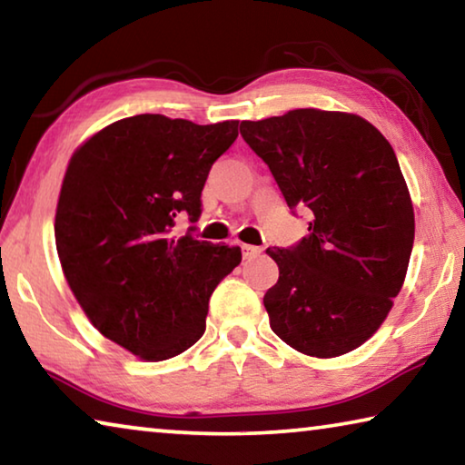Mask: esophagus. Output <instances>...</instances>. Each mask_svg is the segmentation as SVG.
Segmentation results:
<instances>
[{
  "label": "esophagus",
  "instance_id": "34e87169",
  "mask_svg": "<svg viewBox=\"0 0 465 465\" xmlns=\"http://www.w3.org/2000/svg\"><path fill=\"white\" fill-rule=\"evenodd\" d=\"M262 248L258 246H250V243H242V256L243 261H252V258H256L258 254H261Z\"/></svg>",
  "mask_w": 465,
  "mask_h": 465
}]
</instances>
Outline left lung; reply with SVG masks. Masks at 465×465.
Wrapping results in <instances>:
<instances>
[{
	"label": "left lung",
	"mask_w": 465,
	"mask_h": 465,
	"mask_svg": "<svg viewBox=\"0 0 465 465\" xmlns=\"http://www.w3.org/2000/svg\"><path fill=\"white\" fill-rule=\"evenodd\" d=\"M246 143L272 172L308 235L266 248L279 281L264 295L271 328L310 357L363 344L391 310L414 243L411 194L380 131L357 114L289 110L242 121Z\"/></svg>",
	"instance_id": "left-lung-1"
}]
</instances>
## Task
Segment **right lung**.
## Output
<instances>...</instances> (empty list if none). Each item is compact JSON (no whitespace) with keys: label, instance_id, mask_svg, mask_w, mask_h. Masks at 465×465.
<instances>
[{"label":"right lung","instance_id":"obj_1","mask_svg":"<svg viewBox=\"0 0 465 465\" xmlns=\"http://www.w3.org/2000/svg\"><path fill=\"white\" fill-rule=\"evenodd\" d=\"M235 137L238 121L137 114L69 162L54 217L63 272L98 332L133 355L163 361L191 349L211 293L242 262L238 246L193 235L209 170ZM183 216L193 225L174 239Z\"/></svg>","mask_w":465,"mask_h":465}]
</instances>
